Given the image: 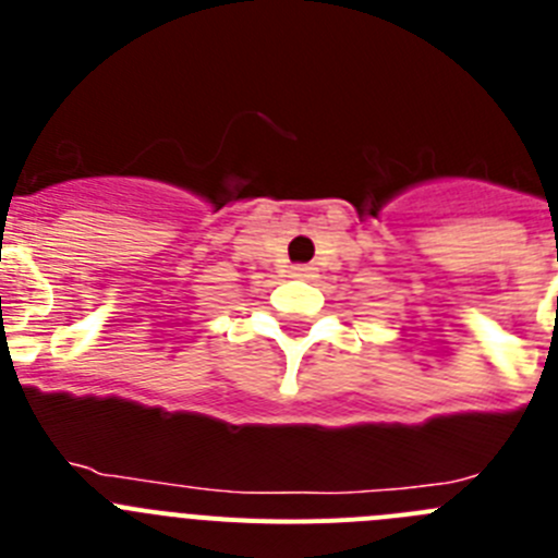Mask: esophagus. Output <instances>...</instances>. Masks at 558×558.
<instances>
[{
	"instance_id": "obj_1",
	"label": "esophagus",
	"mask_w": 558,
	"mask_h": 558,
	"mask_svg": "<svg viewBox=\"0 0 558 558\" xmlns=\"http://www.w3.org/2000/svg\"><path fill=\"white\" fill-rule=\"evenodd\" d=\"M290 276H293V279H313L315 268L313 265H293V268H290Z\"/></svg>"
}]
</instances>
